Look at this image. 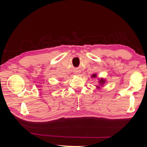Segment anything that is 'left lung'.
Masks as SVG:
<instances>
[{"label": "left lung", "instance_id": "obj_1", "mask_svg": "<svg viewBox=\"0 0 147 147\" xmlns=\"http://www.w3.org/2000/svg\"><path fill=\"white\" fill-rule=\"evenodd\" d=\"M92 77H93V78H96V74H93V75L92 76ZM100 85H103V84H104V83H105V80H104V79H101L100 80Z\"/></svg>", "mask_w": 147, "mask_h": 147}]
</instances>
